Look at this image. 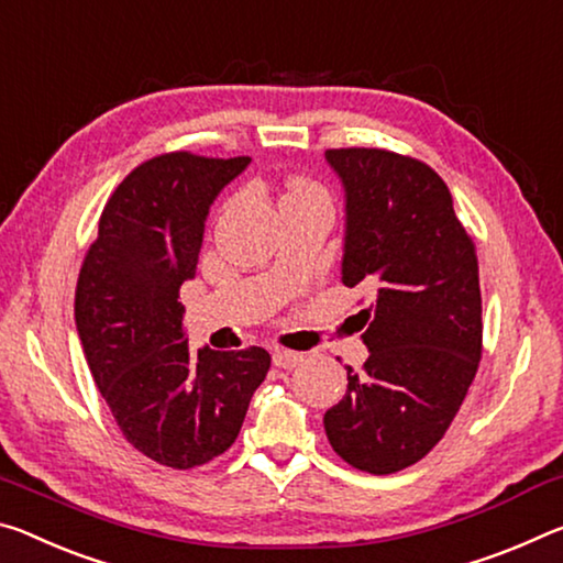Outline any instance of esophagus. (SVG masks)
Here are the masks:
<instances>
[{"instance_id": "esophagus-1", "label": "esophagus", "mask_w": 563, "mask_h": 563, "mask_svg": "<svg viewBox=\"0 0 563 563\" xmlns=\"http://www.w3.org/2000/svg\"><path fill=\"white\" fill-rule=\"evenodd\" d=\"M272 358H274V366H279V368H294V366H299V364L303 362V354H299V352H287V349H276Z\"/></svg>"}]
</instances>
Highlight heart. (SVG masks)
<instances>
[{
  "instance_id": "obj_1",
  "label": "heart",
  "mask_w": 563,
  "mask_h": 563,
  "mask_svg": "<svg viewBox=\"0 0 563 563\" xmlns=\"http://www.w3.org/2000/svg\"><path fill=\"white\" fill-rule=\"evenodd\" d=\"M309 197H324L321 189L317 187L314 181L303 179V177H291L289 179V191L284 199H309Z\"/></svg>"
}]
</instances>
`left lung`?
<instances>
[{"instance_id": "1", "label": "left lung", "mask_w": 563, "mask_h": 563, "mask_svg": "<svg viewBox=\"0 0 563 563\" xmlns=\"http://www.w3.org/2000/svg\"><path fill=\"white\" fill-rule=\"evenodd\" d=\"M327 162L346 191L342 282L374 299L362 309L368 358L346 366L324 429L346 464L394 474L439 444L476 376V246L429 164L366 146L327 150Z\"/></svg>"}]
</instances>
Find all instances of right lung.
<instances>
[{
	"label": "right lung",
	"mask_w": 563,
	"mask_h": 563,
	"mask_svg": "<svg viewBox=\"0 0 563 563\" xmlns=\"http://www.w3.org/2000/svg\"><path fill=\"white\" fill-rule=\"evenodd\" d=\"M252 162L152 156L109 197L81 262L74 319L89 372L124 439L152 462L195 468L224 454L272 356L189 352L179 287L197 272L211 201Z\"/></svg>",
	"instance_id": "right-lung-1"
}]
</instances>
